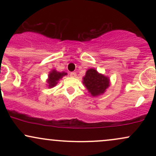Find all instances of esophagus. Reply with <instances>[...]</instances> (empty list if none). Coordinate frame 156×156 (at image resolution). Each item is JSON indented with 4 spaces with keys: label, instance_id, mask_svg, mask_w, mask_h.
Wrapping results in <instances>:
<instances>
[{
    "label": "esophagus",
    "instance_id": "esophagus-1",
    "mask_svg": "<svg viewBox=\"0 0 156 156\" xmlns=\"http://www.w3.org/2000/svg\"><path fill=\"white\" fill-rule=\"evenodd\" d=\"M69 76H70V77H73V78H76V73L75 72H72L69 73Z\"/></svg>",
    "mask_w": 156,
    "mask_h": 156
}]
</instances>
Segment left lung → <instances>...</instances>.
Returning a JSON list of instances; mask_svg holds the SVG:
<instances>
[{
  "mask_svg": "<svg viewBox=\"0 0 156 156\" xmlns=\"http://www.w3.org/2000/svg\"><path fill=\"white\" fill-rule=\"evenodd\" d=\"M83 83L92 96L96 97L103 94L110 85V79L101 74L96 69H89L83 78Z\"/></svg>",
  "mask_w": 156,
  "mask_h": 156,
  "instance_id": "1",
  "label": "left lung"
}]
</instances>
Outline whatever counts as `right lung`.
I'll use <instances>...</instances> for the list:
<instances>
[{"instance_id":"add662e5","label":"right lung","mask_w":156,"mask_h":156,"mask_svg":"<svg viewBox=\"0 0 156 156\" xmlns=\"http://www.w3.org/2000/svg\"><path fill=\"white\" fill-rule=\"evenodd\" d=\"M67 73L62 72L59 73L57 72L55 69H53L51 73L48 75V79L47 80V82L48 83V87L49 88H53L54 87L57 83H58V81L61 78H62V77L66 76Z\"/></svg>"}]
</instances>
